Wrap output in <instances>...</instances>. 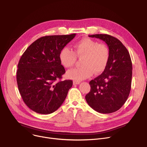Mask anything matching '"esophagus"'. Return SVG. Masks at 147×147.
Segmentation results:
<instances>
[{
	"instance_id": "obj_1",
	"label": "esophagus",
	"mask_w": 147,
	"mask_h": 147,
	"mask_svg": "<svg viewBox=\"0 0 147 147\" xmlns=\"http://www.w3.org/2000/svg\"><path fill=\"white\" fill-rule=\"evenodd\" d=\"M80 83H81V82L79 81H73L74 85H78V84H80Z\"/></svg>"
}]
</instances>
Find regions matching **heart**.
Wrapping results in <instances>:
<instances>
[{
	"label": "heart",
	"instance_id": "obj_1",
	"mask_svg": "<svg viewBox=\"0 0 147 147\" xmlns=\"http://www.w3.org/2000/svg\"><path fill=\"white\" fill-rule=\"evenodd\" d=\"M74 51L63 47L60 51L59 58L63 66L70 68L75 64L77 58H83L80 67L67 71L70 79L81 81L91 76L93 73L99 74L106 68L109 59V51L107 45L98 43L89 38H83L73 45Z\"/></svg>",
	"mask_w": 147,
	"mask_h": 147
}]
</instances>
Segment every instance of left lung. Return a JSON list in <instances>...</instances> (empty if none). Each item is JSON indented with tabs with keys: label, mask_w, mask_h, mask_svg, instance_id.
Instances as JSON below:
<instances>
[{
	"label": "left lung",
	"mask_w": 147,
	"mask_h": 147,
	"mask_svg": "<svg viewBox=\"0 0 147 147\" xmlns=\"http://www.w3.org/2000/svg\"><path fill=\"white\" fill-rule=\"evenodd\" d=\"M104 41L109 51V59L102 74L89 82L91 91L85 96L88 104L102 114L119 109L129 96L132 74L129 53L115 37L106 34L89 35Z\"/></svg>",
	"instance_id": "1"
}]
</instances>
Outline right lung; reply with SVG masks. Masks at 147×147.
<instances>
[{
	"label": "right lung",
	"instance_id": "right-lung-1",
	"mask_svg": "<svg viewBox=\"0 0 147 147\" xmlns=\"http://www.w3.org/2000/svg\"><path fill=\"white\" fill-rule=\"evenodd\" d=\"M75 36L74 33L42 37L21 56L16 74L18 89L24 102L32 111L49 114L64 102L73 82H56L65 73L59 55Z\"/></svg>",
	"mask_w": 147,
	"mask_h": 147
}]
</instances>
